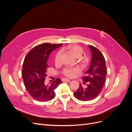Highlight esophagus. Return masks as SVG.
I'll use <instances>...</instances> for the list:
<instances>
[{"mask_svg":"<svg viewBox=\"0 0 132 132\" xmlns=\"http://www.w3.org/2000/svg\"><path fill=\"white\" fill-rule=\"evenodd\" d=\"M62 80V81H70V80L66 78H63Z\"/></svg>","mask_w":132,"mask_h":132,"instance_id":"esophagus-1","label":"esophagus"}]
</instances>
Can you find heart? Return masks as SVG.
<instances>
[{
    "label": "heart",
    "mask_w": 132,
    "mask_h": 132,
    "mask_svg": "<svg viewBox=\"0 0 132 132\" xmlns=\"http://www.w3.org/2000/svg\"><path fill=\"white\" fill-rule=\"evenodd\" d=\"M67 48L69 50L70 52L72 54L75 58H78L80 57L84 51L82 47L78 45H69L67 47ZM62 52L59 51L55 54L54 61L56 63H58L61 58ZM80 69L78 67L75 68H68L63 70V74L68 77H73L77 73L80 72Z\"/></svg>",
    "instance_id": "1"
}]
</instances>
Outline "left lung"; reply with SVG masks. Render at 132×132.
<instances>
[{
	"label": "left lung",
	"mask_w": 132,
	"mask_h": 132,
	"mask_svg": "<svg viewBox=\"0 0 132 132\" xmlns=\"http://www.w3.org/2000/svg\"><path fill=\"white\" fill-rule=\"evenodd\" d=\"M92 52L91 62L89 69L82 77L84 84L87 83L86 87L80 84L79 89L74 93L76 98L82 101H90L97 97L101 93L105 84L107 75L105 59L97 48L89 45Z\"/></svg>",
	"instance_id": "1"
}]
</instances>
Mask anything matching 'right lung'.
I'll return each instance as SVG.
<instances>
[{
    "instance_id": "right-lung-1",
    "label": "right lung",
    "mask_w": 132,
    "mask_h": 132,
    "mask_svg": "<svg viewBox=\"0 0 132 132\" xmlns=\"http://www.w3.org/2000/svg\"><path fill=\"white\" fill-rule=\"evenodd\" d=\"M62 44H40L34 47L26 55L22 69L23 83L28 93L36 101L47 102L55 96L54 89L62 81L56 78L50 85L45 84L46 72L49 67L47 62L51 52Z\"/></svg>"
}]
</instances>
